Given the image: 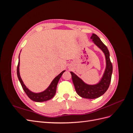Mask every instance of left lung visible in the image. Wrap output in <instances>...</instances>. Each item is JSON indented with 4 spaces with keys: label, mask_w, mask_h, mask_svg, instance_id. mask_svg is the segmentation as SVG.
<instances>
[{
    "label": "left lung",
    "mask_w": 133,
    "mask_h": 133,
    "mask_svg": "<svg viewBox=\"0 0 133 133\" xmlns=\"http://www.w3.org/2000/svg\"><path fill=\"white\" fill-rule=\"evenodd\" d=\"M96 45H97L103 52L105 56L107 66L103 78L100 82L96 85H88L84 83L73 72H70L72 80L74 84L76 92L82 98L86 99H95L103 95L108 90L111 79L112 65L110 59V54L107 46L100 38L95 34H92L90 38Z\"/></svg>",
    "instance_id": "obj_1"
}]
</instances>
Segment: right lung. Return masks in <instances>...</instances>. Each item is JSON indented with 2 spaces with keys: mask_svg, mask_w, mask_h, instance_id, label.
Returning <instances> with one entry per match:
<instances>
[{
  "mask_svg": "<svg viewBox=\"0 0 133 133\" xmlns=\"http://www.w3.org/2000/svg\"><path fill=\"white\" fill-rule=\"evenodd\" d=\"M65 70L63 71L61 73L59 74L57 76L54 78V79L52 81L49 87H48L47 89L42 92H39V93H34V92H31L30 91L28 88L25 87V85L24 84L21 78V76H20L19 74V62L17 66V75L18 78L19 79V80L20 83H21L22 87L23 88V90H24L26 94L28 95V97H29L31 100H33L34 102H45L47 101V100H49L53 98L55 94L56 90H57V84L58 83L59 80L60 78H61V76Z\"/></svg>",
  "mask_w": 133,
  "mask_h": 133,
  "instance_id": "obj_1",
  "label": "right lung"
}]
</instances>
